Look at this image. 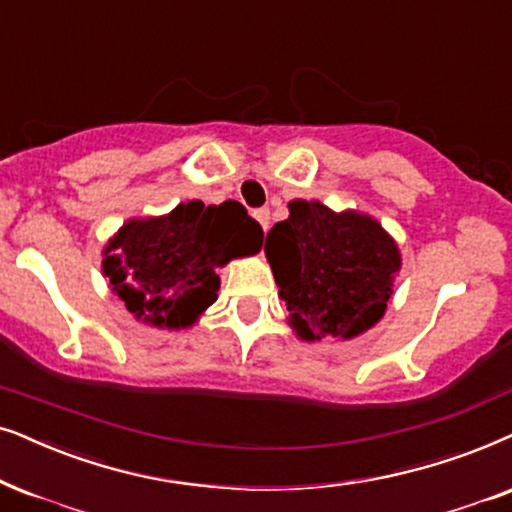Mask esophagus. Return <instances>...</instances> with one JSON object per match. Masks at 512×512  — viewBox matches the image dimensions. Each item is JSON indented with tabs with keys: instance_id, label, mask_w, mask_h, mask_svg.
Masks as SVG:
<instances>
[{
	"instance_id": "esophagus-1",
	"label": "esophagus",
	"mask_w": 512,
	"mask_h": 512,
	"mask_svg": "<svg viewBox=\"0 0 512 512\" xmlns=\"http://www.w3.org/2000/svg\"><path fill=\"white\" fill-rule=\"evenodd\" d=\"M254 218H256L258 223H261L263 232H268V228H270V211L268 209H256L254 211Z\"/></svg>"
}]
</instances>
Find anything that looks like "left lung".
<instances>
[{"label": "left lung", "mask_w": 512, "mask_h": 512, "mask_svg": "<svg viewBox=\"0 0 512 512\" xmlns=\"http://www.w3.org/2000/svg\"><path fill=\"white\" fill-rule=\"evenodd\" d=\"M265 258L301 341L362 336L386 315L402 254L390 232L362 211H334L317 199H291L272 225Z\"/></svg>", "instance_id": "obj_1"}]
</instances>
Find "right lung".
<instances>
[{"instance_id": "add662e5", "label": "right lung", "mask_w": 512, "mask_h": 512, "mask_svg": "<svg viewBox=\"0 0 512 512\" xmlns=\"http://www.w3.org/2000/svg\"><path fill=\"white\" fill-rule=\"evenodd\" d=\"M263 228L240 202H181L164 216L129 218L103 249V275L138 322L188 329L216 303L218 268L254 256Z\"/></svg>"}]
</instances>
